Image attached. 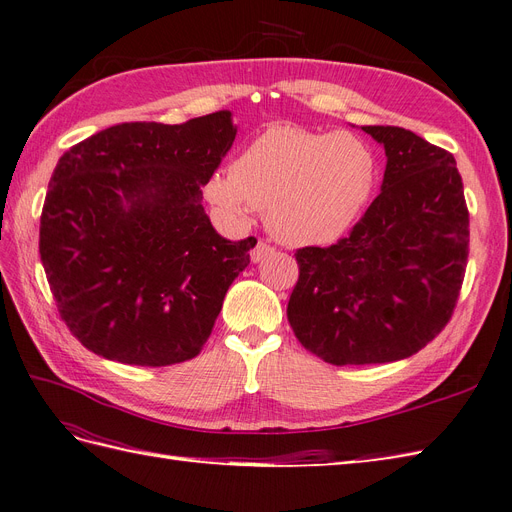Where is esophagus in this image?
Masks as SVG:
<instances>
[{
  "label": "esophagus",
  "mask_w": 512,
  "mask_h": 512,
  "mask_svg": "<svg viewBox=\"0 0 512 512\" xmlns=\"http://www.w3.org/2000/svg\"><path fill=\"white\" fill-rule=\"evenodd\" d=\"M272 253H274V247H272V244L259 240V242L255 244V247H253V251H251V261H253V263H257V261H261L263 257L272 255Z\"/></svg>",
  "instance_id": "34e87169"
}]
</instances>
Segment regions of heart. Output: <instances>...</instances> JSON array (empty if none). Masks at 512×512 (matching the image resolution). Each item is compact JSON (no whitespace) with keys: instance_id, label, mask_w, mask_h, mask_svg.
Instances as JSON below:
<instances>
[{"instance_id":"obj_1","label":"heart","mask_w":512,"mask_h":512,"mask_svg":"<svg viewBox=\"0 0 512 512\" xmlns=\"http://www.w3.org/2000/svg\"><path fill=\"white\" fill-rule=\"evenodd\" d=\"M376 161L366 142L347 131L324 133L295 125L265 129L240 150L232 167L205 182L207 201L236 224L255 209L291 247L339 238L360 215L374 186Z\"/></svg>"}]
</instances>
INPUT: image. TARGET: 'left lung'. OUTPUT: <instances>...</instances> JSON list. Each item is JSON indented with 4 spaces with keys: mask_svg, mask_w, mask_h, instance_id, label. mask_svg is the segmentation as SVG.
Instances as JSON below:
<instances>
[{
    "mask_svg": "<svg viewBox=\"0 0 512 512\" xmlns=\"http://www.w3.org/2000/svg\"><path fill=\"white\" fill-rule=\"evenodd\" d=\"M381 194L347 236L297 249L286 316L299 343L332 366L410 358L450 322L469 261V209L448 150L393 125Z\"/></svg>",
    "mask_w": 512,
    "mask_h": 512,
    "instance_id": "obj_1",
    "label": "left lung"
}]
</instances>
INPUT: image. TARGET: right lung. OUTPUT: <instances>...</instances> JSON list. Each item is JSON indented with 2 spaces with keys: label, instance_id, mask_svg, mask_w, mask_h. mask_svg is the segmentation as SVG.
I'll use <instances>...</instances> for the list:
<instances>
[{
  "label": "right lung",
  "instance_id": "add662e5",
  "mask_svg": "<svg viewBox=\"0 0 512 512\" xmlns=\"http://www.w3.org/2000/svg\"><path fill=\"white\" fill-rule=\"evenodd\" d=\"M230 117L121 123L60 157L39 255L62 322L96 355L171 366L207 343L257 244L221 238L201 205L236 138Z\"/></svg>",
  "mask_w": 512,
  "mask_h": 512
}]
</instances>
